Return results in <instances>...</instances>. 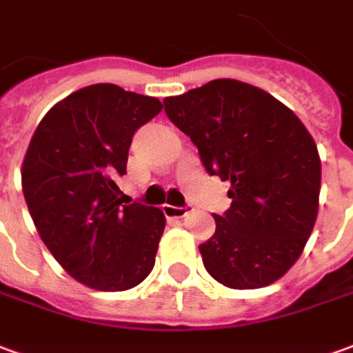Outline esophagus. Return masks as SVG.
<instances>
[{
    "instance_id": "esophagus-1",
    "label": "esophagus",
    "mask_w": 353,
    "mask_h": 353,
    "mask_svg": "<svg viewBox=\"0 0 353 353\" xmlns=\"http://www.w3.org/2000/svg\"><path fill=\"white\" fill-rule=\"evenodd\" d=\"M191 210H193V206H191V204H185V206H172V204H164V206H162L164 216H168V218H185V216H187Z\"/></svg>"
}]
</instances>
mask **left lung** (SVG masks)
<instances>
[{
    "label": "left lung",
    "mask_w": 353,
    "mask_h": 353,
    "mask_svg": "<svg viewBox=\"0 0 353 353\" xmlns=\"http://www.w3.org/2000/svg\"><path fill=\"white\" fill-rule=\"evenodd\" d=\"M170 122L199 149L210 176L229 181L231 206L199 245L204 268L229 288L283 277L312 235L321 162L312 135L281 101L236 80H212L164 99Z\"/></svg>",
    "instance_id": "left-lung-1"
}]
</instances>
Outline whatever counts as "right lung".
Returning a JSON list of instances; mask_svg holds the SVG:
<instances>
[{
    "label": "right lung",
    "mask_w": 353,
    "mask_h": 353,
    "mask_svg": "<svg viewBox=\"0 0 353 353\" xmlns=\"http://www.w3.org/2000/svg\"><path fill=\"white\" fill-rule=\"evenodd\" d=\"M162 110L159 99L95 83L49 110L22 162V193L41 241L74 279L97 290H128L154 265L164 214L125 201L124 176L135 132Z\"/></svg>",
    "instance_id": "add662e5"
}]
</instances>
